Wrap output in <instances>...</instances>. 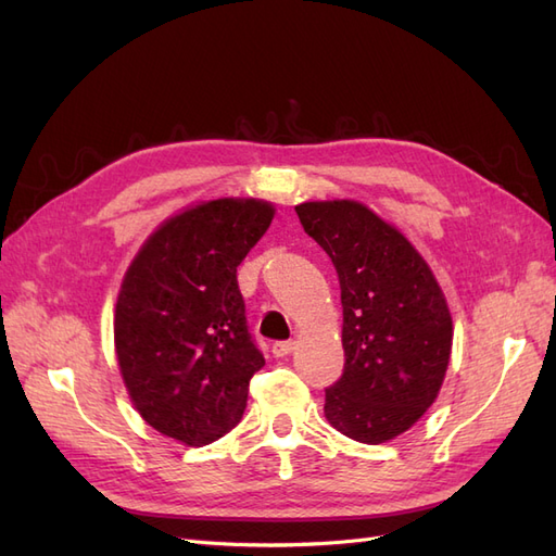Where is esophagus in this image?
Wrapping results in <instances>:
<instances>
[{
	"label": "esophagus",
	"instance_id": "1",
	"mask_svg": "<svg viewBox=\"0 0 556 556\" xmlns=\"http://www.w3.org/2000/svg\"><path fill=\"white\" fill-rule=\"evenodd\" d=\"M292 350H294V341H276L274 348H271L276 357H288Z\"/></svg>",
	"mask_w": 556,
	"mask_h": 556
}]
</instances>
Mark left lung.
Returning <instances> with one entry per match:
<instances>
[{"instance_id": "8db88e82", "label": "left lung", "mask_w": 556, "mask_h": 556, "mask_svg": "<svg viewBox=\"0 0 556 556\" xmlns=\"http://www.w3.org/2000/svg\"><path fill=\"white\" fill-rule=\"evenodd\" d=\"M294 211L341 282L345 364L325 390V415L352 441H390L439 396L452 350L445 296L406 237L357 201Z\"/></svg>"}]
</instances>
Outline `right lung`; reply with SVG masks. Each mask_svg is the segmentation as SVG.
<instances>
[{
  "label": "right lung",
  "instance_id": "1",
  "mask_svg": "<svg viewBox=\"0 0 556 556\" xmlns=\"http://www.w3.org/2000/svg\"><path fill=\"white\" fill-rule=\"evenodd\" d=\"M271 220L260 199L208 201L166 220L123 280L113 331L127 392L150 427L185 445L237 427L264 366L237 266Z\"/></svg>",
  "mask_w": 556,
  "mask_h": 556
}]
</instances>
